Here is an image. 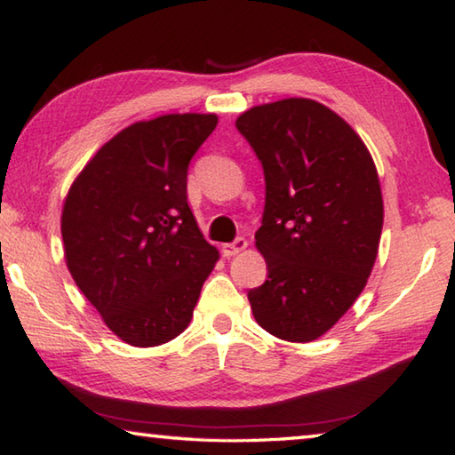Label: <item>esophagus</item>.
Returning <instances> with one entry per match:
<instances>
[{
	"mask_svg": "<svg viewBox=\"0 0 455 455\" xmlns=\"http://www.w3.org/2000/svg\"><path fill=\"white\" fill-rule=\"evenodd\" d=\"M246 246H249V243H246V238L238 236V238H235L233 243L222 244V255H225V257H235V255H238V252H243Z\"/></svg>",
	"mask_w": 455,
	"mask_h": 455,
	"instance_id": "esophagus-1",
	"label": "esophagus"
}]
</instances>
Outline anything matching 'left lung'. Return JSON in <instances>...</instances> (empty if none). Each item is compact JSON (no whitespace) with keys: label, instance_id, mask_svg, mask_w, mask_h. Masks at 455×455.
Returning <instances> with one entry per match:
<instances>
[{"label":"left lung","instance_id":"8db88e82","mask_svg":"<svg viewBox=\"0 0 455 455\" xmlns=\"http://www.w3.org/2000/svg\"><path fill=\"white\" fill-rule=\"evenodd\" d=\"M236 128L263 164L267 190L255 244L268 275L249 291L252 315L284 341H315L349 311L375 265V163L347 122L309 98L251 108Z\"/></svg>","mask_w":455,"mask_h":455}]
</instances>
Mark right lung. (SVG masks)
<instances>
[{"mask_svg": "<svg viewBox=\"0 0 455 455\" xmlns=\"http://www.w3.org/2000/svg\"><path fill=\"white\" fill-rule=\"evenodd\" d=\"M217 124V114L134 122L68 190V271L108 329L134 347H156L188 327L219 260L187 200L190 160Z\"/></svg>", "mask_w": 455, "mask_h": 455, "instance_id": "right-lung-1", "label": "right lung"}]
</instances>
